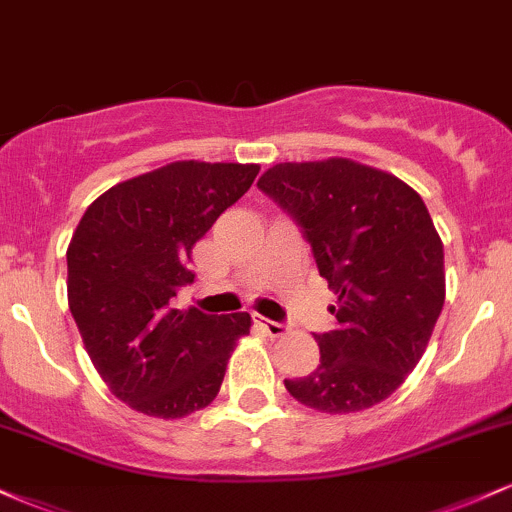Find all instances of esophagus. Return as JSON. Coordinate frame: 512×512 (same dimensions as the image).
Returning a JSON list of instances; mask_svg holds the SVG:
<instances>
[{
  "instance_id": "esophagus-1",
  "label": "esophagus",
  "mask_w": 512,
  "mask_h": 512,
  "mask_svg": "<svg viewBox=\"0 0 512 512\" xmlns=\"http://www.w3.org/2000/svg\"><path fill=\"white\" fill-rule=\"evenodd\" d=\"M255 322L262 327L264 332L269 334V337H281V334L289 332V325H284V322L267 320V317H262V315H255Z\"/></svg>"
}]
</instances>
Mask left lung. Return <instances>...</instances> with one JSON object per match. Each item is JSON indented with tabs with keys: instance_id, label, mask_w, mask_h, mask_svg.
<instances>
[{
	"instance_id": "1",
	"label": "left lung",
	"mask_w": 512,
	"mask_h": 512,
	"mask_svg": "<svg viewBox=\"0 0 512 512\" xmlns=\"http://www.w3.org/2000/svg\"><path fill=\"white\" fill-rule=\"evenodd\" d=\"M257 187L296 219L337 293V327L315 334L320 366L286 390L325 414L375 407L421 361L445 303L443 240L424 199L351 158L276 163Z\"/></svg>"
}]
</instances>
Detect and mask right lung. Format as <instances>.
<instances>
[{
	"label": "right lung",
	"mask_w": 512,
	"mask_h": 512,
	"mask_svg": "<svg viewBox=\"0 0 512 512\" xmlns=\"http://www.w3.org/2000/svg\"><path fill=\"white\" fill-rule=\"evenodd\" d=\"M257 163L175 161L117 182L88 204L67 248V298L103 383L156 419L219 395L250 315L173 308L192 284V248L250 190Z\"/></svg>",
	"instance_id": "right-lung-1"
}]
</instances>
